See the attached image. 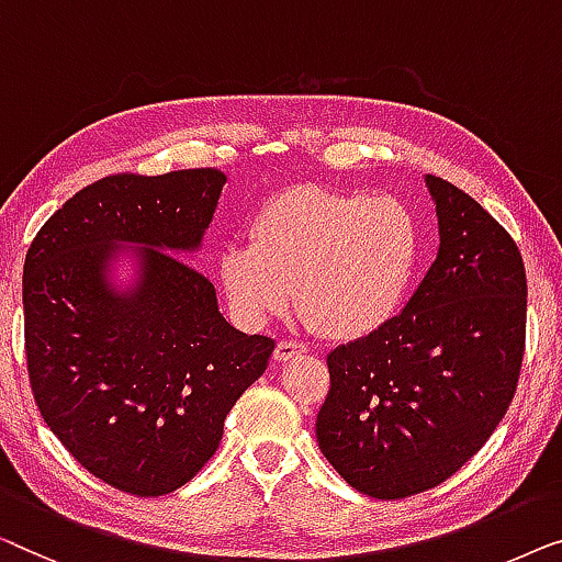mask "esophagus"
I'll list each match as a JSON object with an SVG mask.
<instances>
[{
  "label": "esophagus",
  "mask_w": 562,
  "mask_h": 562,
  "mask_svg": "<svg viewBox=\"0 0 562 562\" xmlns=\"http://www.w3.org/2000/svg\"><path fill=\"white\" fill-rule=\"evenodd\" d=\"M307 346L300 344V341H288V338H280L278 341V349H274V359L278 361H288L292 357H300V353H305Z\"/></svg>",
  "instance_id": "34e87169"
}]
</instances>
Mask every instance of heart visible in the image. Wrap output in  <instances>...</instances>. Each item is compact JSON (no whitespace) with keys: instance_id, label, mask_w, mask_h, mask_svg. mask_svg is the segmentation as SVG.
<instances>
[{"instance_id":"1","label":"heart","mask_w":562,"mask_h":562,"mask_svg":"<svg viewBox=\"0 0 562 562\" xmlns=\"http://www.w3.org/2000/svg\"><path fill=\"white\" fill-rule=\"evenodd\" d=\"M417 226L397 199L297 186L265 203L249 244L221 249L228 307L257 328L288 307L330 338H359L397 311L417 262Z\"/></svg>"}]
</instances>
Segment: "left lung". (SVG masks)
I'll use <instances>...</instances> for the list:
<instances>
[{"label":"left lung","mask_w":562,"mask_h":562,"mask_svg":"<svg viewBox=\"0 0 562 562\" xmlns=\"http://www.w3.org/2000/svg\"><path fill=\"white\" fill-rule=\"evenodd\" d=\"M440 249L405 311L328 353L315 436L374 499L436 488L476 456L515 397L527 334L525 262L469 193L428 176Z\"/></svg>","instance_id":"obj_1"}]
</instances>
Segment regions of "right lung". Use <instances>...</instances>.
Wrapping results in <instances>:
<instances>
[{
    "mask_svg": "<svg viewBox=\"0 0 562 562\" xmlns=\"http://www.w3.org/2000/svg\"><path fill=\"white\" fill-rule=\"evenodd\" d=\"M224 183L216 168L106 176L63 203L27 249L37 409L86 471L124 494L188 484L274 351L272 338L228 326L211 280L162 251L199 247ZM116 240L150 244L134 296H114L103 280Z\"/></svg>",
    "mask_w": 562,
    "mask_h": 562,
    "instance_id": "obj_1",
    "label": "right lung"
}]
</instances>
